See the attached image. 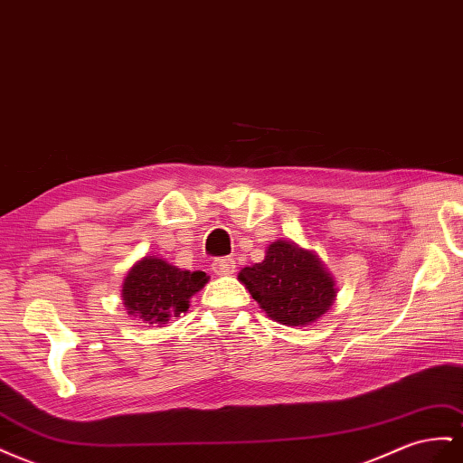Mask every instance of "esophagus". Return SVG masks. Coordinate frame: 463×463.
I'll return each mask as SVG.
<instances>
[{"label": "esophagus", "mask_w": 463, "mask_h": 463, "mask_svg": "<svg viewBox=\"0 0 463 463\" xmlns=\"http://www.w3.org/2000/svg\"><path fill=\"white\" fill-rule=\"evenodd\" d=\"M212 270L220 274V277H228V274H233V270H235V260L230 257L216 259L214 262H212Z\"/></svg>", "instance_id": "esophagus-1"}]
</instances>
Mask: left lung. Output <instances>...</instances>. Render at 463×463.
I'll return each mask as SVG.
<instances>
[{
	"label": "left lung",
	"instance_id": "obj_1",
	"mask_svg": "<svg viewBox=\"0 0 463 463\" xmlns=\"http://www.w3.org/2000/svg\"><path fill=\"white\" fill-rule=\"evenodd\" d=\"M237 279L265 314L288 327L316 323L333 306L336 282L314 249L277 240L265 259L245 267Z\"/></svg>",
	"mask_w": 463,
	"mask_h": 463
}]
</instances>
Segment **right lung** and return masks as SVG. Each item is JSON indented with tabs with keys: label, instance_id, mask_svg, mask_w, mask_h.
<instances>
[{
	"label": "right lung",
	"instance_id": "1",
	"mask_svg": "<svg viewBox=\"0 0 463 463\" xmlns=\"http://www.w3.org/2000/svg\"><path fill=\"white\" fill-rule=\"evenodd\" d=\"M208 274L184 270L157 255L136 260L122 282V304L128 316L144 323L165 325L171 316L179 317L191 306V298L204 288Z\"/></svg>",
	"mask_w": 463,
	"mask_h": 463
}]
</instances>
